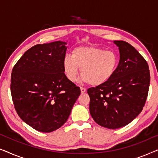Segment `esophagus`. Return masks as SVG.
Masks as SVG:
<instances>
[{
  "label": "esophagus",
  "instance_id": "1",
  "mask_svg": "<svg viewBox=\"0 0 158 158\" xmlns=\"http://www.w3.org/2000/svg\"><path fill=\"white\" fill-rule=\"evenodd\" d=\"M85 91H86V88H83V87H81V94H84V93H85Z\"/></svg>",
  "mask_w": 158,
  "mask_h": 158
}]
</instances>
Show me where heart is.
Wrapping results in <instances>:
<instances>
[{
  "label": "heart",
  "mask_w": 158,
  "mask_h": 158,
  "mask_svg": "<svg viewBox=\"0 0 158 158\" xmlns=\"http://www.w3.org/2000/svg\"><path fill=\"white\" fill-rule=\"evenodd\" d=\"M118 61L115 52L82 46L73 49L71 55L64 57L62 68L66 77L71 82L76 81L81 71L84 81L92 85H100L113 77Z\"/></svg>",
  "instance_id": "b5f03b06"
}]
</instances>
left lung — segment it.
Listing matches in <instances>:
<instances>
[{
  "label": "left lung",
  "instance_id": "1",
  "mask_svg": "<svg viewBox=\"0 0 158 158\" xmlns=\"http://www.w3.org/2000/svg\"><path fill=\"white\" fill-rule=\"evenodd\" d=\"M120 60L109 81L88 88L90 113L97 124L108 129L121 128L141 113L150 82L148 62L124 41H114Z\"/></svg>",
  "mask_w": 158,
  "mask_h": 158
}]
</instances>
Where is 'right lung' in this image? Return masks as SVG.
Returning <instances> with one entry per match:
<instances>
[{
	"instance_id": "right-lung-1",
	"label": "right lung",
	"mask_w": 158,
	"mask_h": 158,
	"mask_svg": "<svg viewBox=\"0 0 158 158\" xmlns=\"http://www.w3.org/2000/svg\"><path fill=\"white\" fill-rule=\"evenodd\" d=\"M67 43L36 44L15 64L10 92L15 109L28 125L51 132L67 122L81 89L67 78L62 62Z\"/></svg>"
}]
</instances>
